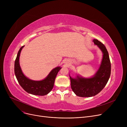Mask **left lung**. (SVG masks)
I'll list each match as a JSON object with an SVG mask.
<instances>
[{"label": "left lung", "mask_w": 127, "mask_h": 127, "mask_svg": "<svg viewBox=\"0 0 127 127\" xmlns=\"http://www.w3.org/2000/svg\"><path fill=\"white\" fill-rule=\"evenodd\" d=\"M93 42L99 47L103 54L101 65L95 75L88 79L78 76L73 79L69 76L71 89L79 97H90L98 94L105 87L111 75V62L105 46L96 39Z\"/></svg>", "instance_id": "8db88e82"}]
</instances>
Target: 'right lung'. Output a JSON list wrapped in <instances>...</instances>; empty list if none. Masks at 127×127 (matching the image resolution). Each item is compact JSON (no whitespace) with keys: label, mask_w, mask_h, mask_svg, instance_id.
<instances>
[{"label":"right lung","mask_w":127,"mask_h":127,"mask_svg":"<svg viewBox=\"0 0 127 127\" xmlns=\"http://www.w3.org/2000/svg\"><path fill=\"white\" fill-rule=\"evenodd\" d=\"M19 50L14 64V72L17 81L22 88L27 93L34 95L44 96L48 94L54 85L56 77L59 71L61 69L57 67L52 69L45 79L41 81H33L27 78L23 74L19 63V58L22 48Z\"/></svg>","instance_id":"add662e5"}]
</instances>
